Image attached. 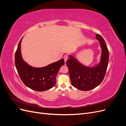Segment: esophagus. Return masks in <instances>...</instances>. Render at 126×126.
I'll return each mask as SVG.
<instances>
[{"mask_svg":"<svg viewBox=\"0 0 126 126\" xmlns=\"http://www.w3.org/2000/svg\"><path fill=\"white\" fill-rule=\"evenodd\" d=\"M63 59H64V62L66 63V61L68 59V56L67 55H64L63 56Z\"/></svg>","mask_w":126,"mask_h":126,"instance_id":"34e87169","label":"esophagus"}]
</instances>
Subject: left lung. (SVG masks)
Here are the masks:
<instances>
[{
  "mask_svg": "<svg viewBox=\"0 0 126 126\" xmlns=\"http://www.w3.org/2000/svg\"><path fill=\"white\" fill-rule=\"evenodd\" d=\"M101 49L99 62L94 66H87L81 63L71 55L67 60V66L72 85L82 91L93 89L99 85L104 79L109 62V51L103 38L96 33Z\"/></svg>",
  "mask_w": 126,
  "mask_h": 126,
  "instance_id": "8db88e82",
  "label": "left lung"
}]
</instances>
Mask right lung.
<instances>
[{
  "label": "right lung",
  "instance_id": "right-lung-1",
  "mask_svg": "<svg viewBox=\"0 0 126 126\" xmlns=\"http://www.w3.org/2000/svg\"><path fill=\"white\" fill-rule=\"evenodd\" d=\"M22 38L18 44L15 57V65L22 81L27 87L35 91H44L51 89L55 85L57 75L60 67L64 64V59H62L43 67L29 65L21 55Z\"/></svg>",
  "mask_w": 126,
  "mask_h": 126
}]
</instances>
